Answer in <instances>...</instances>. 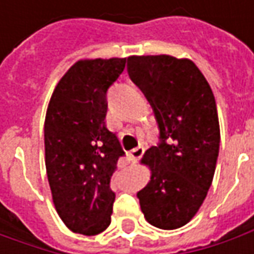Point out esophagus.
Returning <instances> with one entry per match:
<instances>
[{
  "instance_id": "34e87169",
  "label": "esophagus",
  "mask_w": 254,
  "mask_h": 254,
  "mask_svg": "<svg viewBox=\"0 0 254 254\" xmlns=\"http://www.w3.org/2000/svg\"><path fill=\"white\" fill-rule=\"evenodd\" d=\"M142 154H144V148H142V147H137V148H134V150H131V151L128 152V158H130V161H131L132 164H135V162L141 158Z\"/></svg>"
}]
</instances>
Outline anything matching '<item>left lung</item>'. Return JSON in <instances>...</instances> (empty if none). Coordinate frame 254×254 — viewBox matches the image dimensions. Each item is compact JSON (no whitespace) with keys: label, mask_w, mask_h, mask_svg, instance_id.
<instances>
[{"label":"left lung","mask_w":254,"mask_h":254,"mask_svg":"<svg viewBox=\"0 0 254 254\" xmlns=\"http://www.w3.org/2000/svg\"><path fill=\"white\" fill-rule=\"evenodd\" d=\"M127 70L151 104L161 140L141 160L151 178L137 192L140 206L152 226L178 229L196 215L213 180L220 142L215 96L190 59L130 56Z\"/></svg>","instance_id":"1"}]
</instances>
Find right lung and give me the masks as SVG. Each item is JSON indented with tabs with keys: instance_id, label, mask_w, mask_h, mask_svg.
<instances>
[{
	"instance_id": "right-lung-1",
	"label": "right lung",
	"mask_w": 254,
	"mask_h": 254,
	"mask_svg": "<svg viewBox=\"0 0 254 254\" xmlns=\"http://www.w3.org/2000/svg\"><path fill=\"white\" fill-rule=\"evenodd\" d=\"M126 58L79 61L56 84L45 117V165L55 208L74 233L99 235L112 222L110 180L124 155L106 126L107 90Z\"/></svg>"
}]
</instances>
